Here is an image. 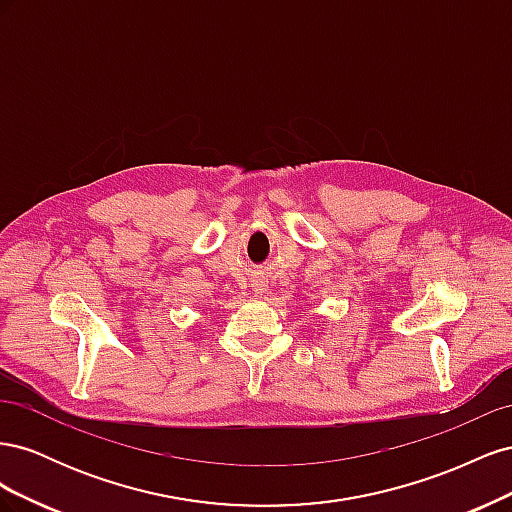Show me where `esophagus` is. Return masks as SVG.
Segmentation results:
<instances>
[{
	"label": "esophagus",
	"instance_id": "obj_1",
	"mask_svg": "<svg viewBox=\"0 0 512 512\" xmlns=\"http://www.w3.org/2000/svg\"><path fill=\"white\" fill-rule=\"evenodd\" d=\"M262 290H265V288H262V284H256V294H260Z\"/></svg>",
	"mask_w": 512,
	"mask_h": 512
}]
</instances>
